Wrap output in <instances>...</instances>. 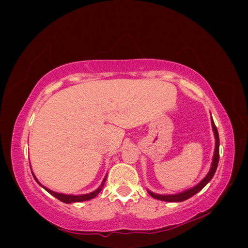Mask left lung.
Masks as SVG:
<instances>
[{"mask_svg":"<svg viewBox=\"0 0 248 248\" xmlns=\"http://www.w3.org/2000/svg\"><path fill=\"white\" fill-rule=\"evenodd\" d=\"M211 124H212V130L214 132V138H215V149H214V155L212 157V163H211V168H210L209 172L207 173L202 181H200L198 184H196L194 187H191L186 189V191H183L181 193L178 194H171V195H160V194H155L152 193L151 191L148 189V193L151 195L152 197L155 199L162 200V202H181L186 200L188 198H191L194 196L195 194H197L198 192L202 191V189L207 186V184L210 182V180L213 178L215 171H217V168L218 165V160H219V138H218V132L217 129L215 127L214 121L211 117Z\"/></svg>","mask_w":248,"mask_h":248,"instance_id":"8db88e82","label":"left lung"}]
</instances>
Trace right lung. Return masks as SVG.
<instances>
[{"instance_id": "1", "label": "right lung", "mask_w": 248, "mask_h": 248, "mask_svg": "<svg viewBox=\"0 0 248 248\" xmlns=\"http://www.w3.org/2000/svg\"><path fill=\"white\" fill-rule=\"evenodd\" d=\"M31 173H33V171H31ZM33 177H34V179L36 180V182L38 183L40 186H43L46 192L50 193L51 195H53V196H54L55 198H57L59 200H61V202H65V203H73V202H86V200L93 199V198L96 197L97 195H98L100 192H101V189H102V187H103V186H104V183H105V180H107L108 175H105V177H104V179H103V181H102V183H101V186H100L96 189V191H93V192H92V193H88V194H83V195H67V194H62V193L53 192V191H51L50 188L44 186L43 184H41L38 180H37V178L35 177L34 173H33Z\"/></svg>"}]
</instances>
